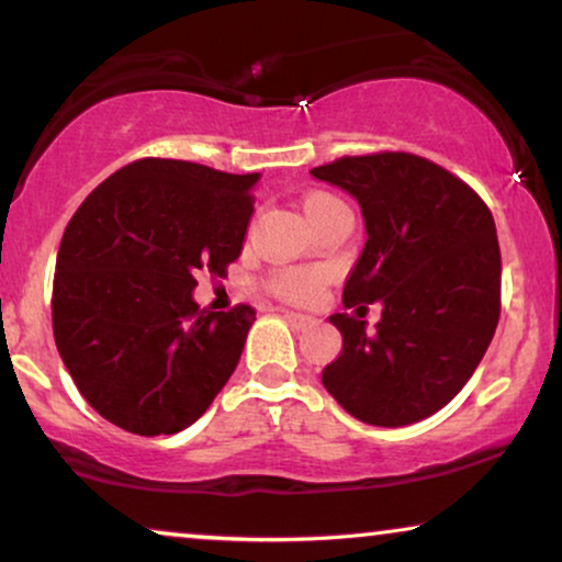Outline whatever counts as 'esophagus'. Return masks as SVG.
Segmentation results:
<instances>
[{
    "instance_id": "obj_1",
    "label": "esophagus",
    "mask_w": 562,
    "mask_h": 562,
    "mask_svg": "<svg viewBox=\"0 0 562 562\" xmlns=\"http://www.w3.org/2000/svg\"><path fill=\"white\" fill-rule=\"evenodd\" d=\"M283 317H286V322L294 329H306L312 325H317V319L310 317V314H299V312H283Z\"/></svg>"
}]
</instances>
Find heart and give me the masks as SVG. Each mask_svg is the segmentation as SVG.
Masks as SVG:
<instances>
[{
  "instance_id": "heart-1",
  "label": "heart",
  "mask_w": 562,
  "mask_h": 562,
  "mask_svg": "<svg viewBox=\"0 0 562 562\" xmlns=\"http://www.w3.org/2000/svg\"><path fill=\"white\" fill-rule=\"evenodd\" d=\"M329 204H337V199L329 194H310L304 202L306 217L314 212L325 210V206H329ZM271 286L276 294L289 299V302H306V299H312L319 291L322 273L304 271V268H289V271H281L273 276Z\"/></svg>"
}]
</instances>
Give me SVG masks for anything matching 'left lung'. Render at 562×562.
Returning <instances> with one entry per match:
<instances>
[{
  "label": "left lung",
  "instance_id": "left-lung-1",
  "mask_svg": "<svg viewBox=\"0 0 562 562\" xmlns=\"http://www.w3.org/2000/svg\"><path fill=\"white\" fill-rule=\"evenodd\" d=\"M360 204L366 245L342 302L379 301L375 334L333 314L342 350L325 371L329 396L375 427H406L440 412L465 386L498 325L502 252L481 196L409 153L340 158L312 168Z\"/></svg>",
  "mask_w": 562,
  "mask_h": 562
}]
</instances>
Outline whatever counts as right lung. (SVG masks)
<instances>
[{
    "instance_id": "1",
    "label": "right lung",
    "mask_w": 562,
    "mask_h": 562,
    "mask_svg": "<svg viewBox=\"0 0 562 562\" xmlns=\"http://www.w3.org/2000/svg\"><path fill=\"white\" fill-rule=\"evenodd\" d=\"M260 173L143 158L99 183L68 222L53 335L81 396L133 435H176L210 409L256 312L199 310L196 273L240 258Z\"/></svg>"
}]
</instances>
